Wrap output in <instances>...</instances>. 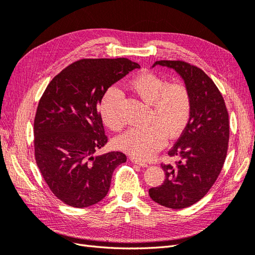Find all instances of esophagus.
<instances>
[{"label": "esophagus", "instance_id": "34e87169", "mask_svg": "<svg viewBox=\"0 0 255 255\" xmlns=\"http://www.w3.org/2000/svg\"><path fill=\"white\" fill-rule=\"evenodd\" d=\"M130 160H132L134 164H136V165H138V166H140V167H142V168H145V167H148V164H145V163H143V161L139 160V159H138V158L132 157V158H130Z\"/></svg>", "mask_w": 255, "mask_h": 255}]
</instances>
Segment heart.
Listing matches in <instances>:
<instances>
[{"label":"heart","instance_id":"b5f03b06","mask_svg":"<svg viewBox=\"0 0 255 255\" xmlns=\"http://www.w3.org/2000/svg\"><path fill=\"white\" fill-rule=\"evenodd\" d=\"M129 88L144 103L151 105L148 127H135L117 138V146L139 159H148L165 144L166 137L174 139L187 126L191 98L183 84H168L159 76L144 72L130 81ZM120 91L111 87L100 102L99 112L104 125L113 130L123 127L120 114Z\"/></svg>","mask_w":255,"mask_h":255}]
</instances>
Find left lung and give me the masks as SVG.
I'll return each mask as SVG.
<instances>
[{"label":"left lung","mask_w":255,"mask_h":255,"mask_svg":"<svg viewBox=\"0 0 255 255\" xmlns=\"http://www.w3.org/2000/svg\"><path fill=\"white\" fill-rule=\"evenodd\" d=\"M157 65L173 69L191 98L187 126L168 152L179 160L174 165L161 164L166 179L149 189L154 202L179 210L202 199L217 180L228 151L229 115L220 91L201 69L180 60H158L152 68Z\"/></svg>","instance_id":"1"}]
</instances>
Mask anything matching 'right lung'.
I'll return each mask as SVG.
<instances>
[{
	"label": "right lung",
	"mask_w": 255,
	"mask_h": 255,
	"mask_svg": "<svg viewBox=\"0 0 255 255\" xmlns=\"http://www.w3.org/2000/svg\"><path fill=\"white\" fill-rule=\"evenodd\" d=\"M140 66L128 58L81 59L48 85L34 121L35 158L60 201L87 207L105 198L122 152L97 154L107 143L98 105L112 85Z\"/></svg>",
	"instance_id": "obj_1"
}]
</instances>
